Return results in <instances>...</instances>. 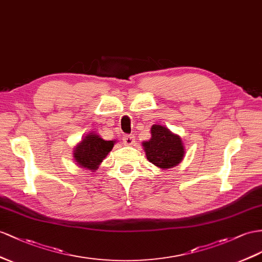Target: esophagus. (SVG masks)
I'll use <instances>...</instances> for the list:
<instances>
[{"label": "esophagus", "instance_id": "1", "mask_svg": "<svg viewBox=\"0 0 262 262\" xmlns=\"http://www.w3.org/2000/svg\"><path fill=\"white\" fill-rule=\"evenodd\" d=\"M123 142H124V144L125 145H132L133 143H134V136L133 135H125L124 137H123Z\"/></svg>", "mask_w": 262, "mask_h": 262}]
</instances>
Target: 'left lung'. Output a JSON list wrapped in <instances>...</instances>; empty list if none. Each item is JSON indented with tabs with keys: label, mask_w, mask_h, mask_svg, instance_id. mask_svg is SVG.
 Segmentation results:
<instances>
[{
	"label": "left lung",
	"mask_w": 262,
	"mask_h": 262,
	"mask_svg": "<svg viewBox=\"0 0 262 262\" xmlns=\"http://www.w3.org/2000/svg\"><path fill=\"white\" fill-rule=\"evenodd\" d=\"M143 146L147 159L162 169L178 165L185 155L180 137L160 125L151 127V138Z\"/></svg>",
	"instance_id": "left-lung-1"
}]
</instances>
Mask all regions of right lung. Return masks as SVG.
<instances>
[{"instance_id": "add662e5", "label": "right lung", "mask_w": 262, "mask_h": 262, "mask_svg": "<svg viewBox=\"0 0 262 262\" xmlns=\"http://www.w3.org/2000/svg\"><path fill=\"white\" fill-rule=\"evenodd\" d=\"M114 146L113 140H104L96 134H89L74 150L76 163L86 169L95 170Z\"/></svg>"}]
</instances>
